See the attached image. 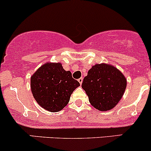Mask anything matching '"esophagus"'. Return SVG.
I'll use <instances>...</instances> for the list:
<instances>
[{
	"instance_id": "1",
	"label": "esophagus",
	"mask_w": 151,
	"mask_h": 151,
	"mask_svg": "<svg viewBox=\"0 0 151 151\" xmlns=\"http://www.w3.org/2000/svg\"><path fill=\"white\" fill-rule=\"evenodd\" d=\"M78 82H79V84H82V82H83V78H82V77H81V78L78 79Z\"/></svg>"
}]
</instances>
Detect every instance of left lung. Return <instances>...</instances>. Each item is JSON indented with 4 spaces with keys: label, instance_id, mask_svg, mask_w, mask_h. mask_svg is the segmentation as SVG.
<instances>
[{
    "label": "left lung",
    "instance_id": "1",
    "mask_svg": "<svg viewBox=\"0 0 151 151\" xmlns=\"http://www.w3.org/2000/svg\"><path fill=\"white\" fill-rule=\"evenodd\" d=\"M127 81L117 68L105 64H96L88 71L82 87L94 108L110 110L121 100Z\"/></svg>",
    "mask_w": 151,
    "mask_h": 151
}]
</instances>
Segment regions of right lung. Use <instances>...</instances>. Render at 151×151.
Wrapping results in <instances>:
<instances>
[{"instance_id": "right-lung-1", "label": "right lung", "mask_w": 151, "mask_h": 151, "mask_svg": "<svg viewBox=\"0 0 151 151\" xmlns=\"http://www.w3.org/2000/svg\"><path fill=\"white\" fill-rule=\"evenodd\" d=\"M80 85L65 71L60 63H46L31 78L34 97L41 107L49 112L62 110L69 102L71 94Z\"/></svg>"}]
</instances>
